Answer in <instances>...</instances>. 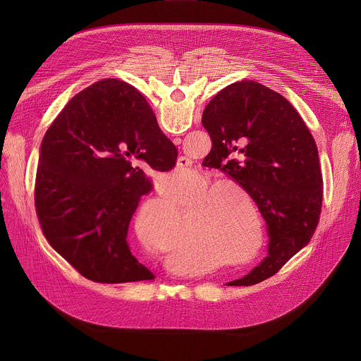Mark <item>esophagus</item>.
Instances as JSON below:
<instances>
[{
    "label": "esophagus",
    "instance_id": "1",
    "mask_svg": "<svg viewBox=\"0 0 361 361\" xmlns=\"http://www.w3.org/2000/svg\"><path fill=\"white\" fill-rule=\"evenodd\" d=\"M183 163H185V157H180V159H178V166L184 167V164H183Z\"/></svg>",
    "mask_w": 361,
    "mask_h": 361
}]
</instances>
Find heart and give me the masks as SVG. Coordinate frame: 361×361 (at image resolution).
<instances>
[{"label":"heart","mask_w":361,"mask_h":361,"mask_svg":"<svg viewBox=\"0 0 361 361\" xmlns=\"http://www.w3.org/2000/svg\"><path fill=\"white\" fill-rule=\"evenodd\" d=\"M234 190L244 192L245 188L234 180H220L210 185V188L198 197L202 202L191 216V243L207 252L214 260L230 259L233 264H247L250 262L251 250L254 247V235L247 234L241 223L233 217L227 202L223 200V190ZM170 212H174V205L169 202ZM137 223L141 220L138 214ZM223 266L224 263L220 262Z\"/></svg>","instance_id":"b5f03b06"}]
</instances>
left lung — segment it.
Masks as SVG:
<instances>
[{
	"label": "left lung",
	"instance_id": "left-lung-1",
	"mask_svg": "<svg viewBox=\"0 0 361 361\" xmlns=\"http://www.w3.org/2000/svg\"><path fill=\"white\" fill-rule=\"evenodd\" d=\"M201 123L212 138L214 167L251 195L270 237L262 264L228 286L262 283L310 243L317 228L323 176L316 141L290 101L250 80L223 88ZM233 152L242 160L230 159Z\"/></svg>",
	"mask_w": 361,
	"mask_h": 361
}]
</instances>
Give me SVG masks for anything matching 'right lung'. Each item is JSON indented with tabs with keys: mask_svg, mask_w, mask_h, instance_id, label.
Segmentation results:
<instances>
[{
	"mask_svg": "<svg viewBox=\"0 0 361 361\" xmlns=\"http://www.w3.org/2000/svg\"><path fill=\"white\" fill-rule=\"evenodd\" d=\"M177 154L133 85L107 78L80 91L39 148L34 201L48 244L91 281L152 280L127 243L138 200L152 188L135 163L170 171Z\"/></svg>",
	"mask_w": 361,
	"mask_h": 361,
	"instance_id": "obj_1",
	"label": "right lung"
}]
</instances>
